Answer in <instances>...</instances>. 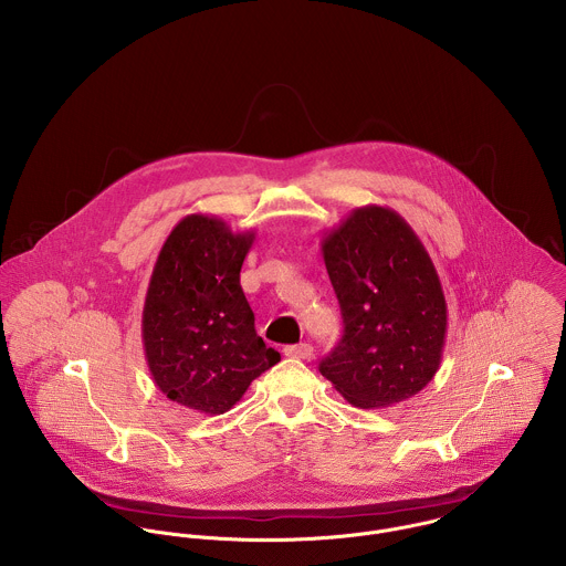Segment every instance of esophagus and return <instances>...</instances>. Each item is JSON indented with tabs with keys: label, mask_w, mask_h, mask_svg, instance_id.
I'll use <instances>...</instances> for the list:
<instances>
[{
	"label": "esophagus",
	"mask_w": 566,
	"mask_h": 566,
	"mask_svg": "<svg viewBox=\"0 0 566 566\" xmlns=\"http://www.w3.org/2000/svg\"><path fill=\"white\" fill-rule=\"evenodd\" d=\"M287 358H296V360H310L314 356V347L307 345V343H301V345H290L285 347L283 352Z\"/></svg>",
	"instance_id": "obj_1"
}]
</instances>
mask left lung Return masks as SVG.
Masks as SVG:
<instances>
[{"instance_id":"8db88e82","label":"left lung","mask_w":566,"mask_h":566,"mask_svg":"<svg viewBox=\"0 0 566 566\" xmlns=\"http://www.w3.org/2000/svg\"><path fill=\"white\" fill-rule=\"evenodd\" d=\"M321 248L345 321L321 374L360 408L417 395L439 371L448 332L428 250L399 212L377 203L352 210Z\"/></svg>"}]
</instances>
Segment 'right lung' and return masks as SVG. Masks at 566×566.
Here are the masks:
<instances>
[{
    "label": "right lung",
    "instance_id": "obj_1",
    "mask_svg": "<svg viewBox=\"0 0 566 566\" xmlns=\"http://www.w3.org/2000/svg\"><path fill=\"white\" fill-rule=\"evenodd\" d=\"M254 230L187 214L156 259L143 310V345L156 386L176 403L223 415L252 379L281 360L254 332L239 283Z\"/></svg>",
    "mask_w": 566,
    "mask_h": 566
}]
</instances>
